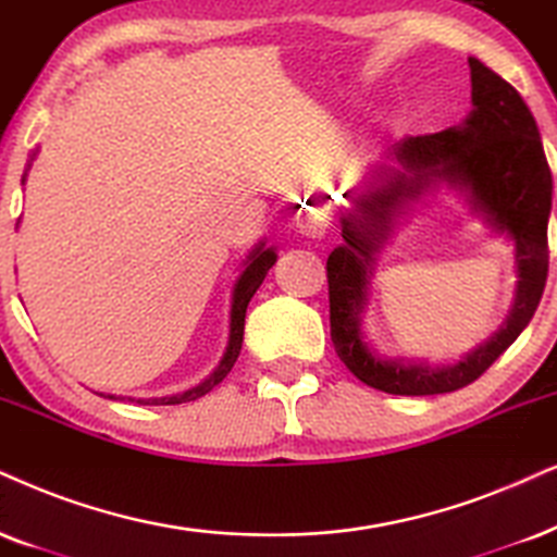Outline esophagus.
<instances>
[{"mask_svg": "<svg viewBox=\"0 0 557 557\" xmlns=\"http://www.w3.org/2000/svg\"><path fill=\"white\" fill-rule=\"evenodd\" d=\"M295 228H298V234L306 238H321V236H326L329 221L321 210L306 208V210H300L298 221H295Z\"/></svg>", "mask_w": 557, "mask_h": 557, "instance_id": "1", "label": "esophagus"}]
</instances>
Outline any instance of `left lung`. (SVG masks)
Masks as SVG:
<instances>
[{
	"label": "left lung",
	"instance_id": "8db88e82",
	"mask_svg": "<svg viewBox=\"0 0 557 557\" xmlns=\"http://www.w3.org/2000/svg\"><path fill=\"white\" fill-rule=\"evenodd\" d=\"M473 112L460 128L406 136L380 166L377 182L342 218L344 244L329 255L331 342L347 370L370 388L393 396H434L466 388L483 375L537 311L547 283V218L553 208V174L530 108L509 82L478 59H468ZM434 176L466 186L474 205L515 238L520 285L518 302L505 329L468 361L453 369H424L380 361L359 334L367 299L371 251L387 235L392 218ZM347 197V195H344Z\"/></svg>",
	"mask_w": 557,
	"mask_h": 557
}]
</instances>
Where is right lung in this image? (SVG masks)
<instances>
[{"label":"right lung","mask_w":557,"mask_h":557,"mask_svg":"<svg viewBox=\"0 0 557 557\" xmlns=\"http://www.w3.org/2000/svg\"><path fill=\"white\" fill-rule=\"evenodd\" d=\"M23 182H25V174H23ZM277 262V255H274V249H267L264 244H259L255 251H251L249 259H246V270L242 272V277H238V283L234 287V306H231V336H228V347H226V355H223L221 364H218L213 375H210L206 383L195 385L193 391H185L180 393V396H169V398H149V400H138V404L144 406H174V404H187V400H197L202 398L206 393H210L215 388L218 383H223V377L228 375L231 368H234L238 351H242V342H244V319H246V306H249V300L255 298L257 287L264 283L267 272H270V267ZM108 398H115V396H108Z\"/></svg>","instance_id":"obj_1"}]
</instances>
